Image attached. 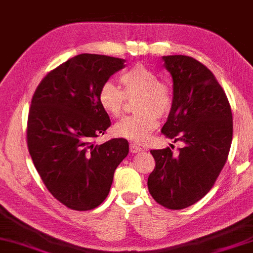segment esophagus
I'll return each mask as SVG.
<instances>
[{
	"label": "esophagus",
	"mask_w": 253,
	"mask_h": 253,
	"mask_svg": "<svg viewBox=\"0 0 253 253\" xmlns=\"http://www.w3.org/2000/svg\"><path fill=\"white\" fill-rule=\"evenodd\" d=\"M129 147H130V152H132V153H139V152L144 151V148L140 147V146L135 145V144H130Z\"/></svg>",
	"instance_id": "esophagus-1"
}]
</instances>
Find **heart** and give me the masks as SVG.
<instances>
[{
	"label": "heart",
	"mask_w": 253,
	"mask_h": 253,
	"mask_svg": "<svg viewBox=\"0 0 253 253\" xmlns=\"http://www.w3.org/2000/svg\"><path fill=\"white\" fill-rule=\"evenodd\" d=\"M125 93L113 81H106L99 90V102L107 113L119 117L126 96H136L135 109L140 113L124 118L114 126L115 134L136 142H145L158 126V117H164L172 107V93L159 77L147 67L138 65L120 75Z\"/></svg>",
	"instance_id": "1"
}]
</instances>
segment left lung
Segmentation results:
<instances>
[{
	"label": "left lung",
	"instance_id": "8db88e82",
	"mask_svg": "<svg viewBox=\"0 0 253 253\" xmlns=\"http://www.w3.org/2000/svg\"><path fill=\"white\" fill-rule=\"evenodd\" d=\"M173 82L172 107L161 132L181 141L179 154L151 151L156 169L147 186L158 204L171 210L193 205L211 190L229 156L232 112L214 75L185 55L163 56Z\"/></svg>",
	"mask_w": 253,
	"mask_h": 253
}]
</instances>
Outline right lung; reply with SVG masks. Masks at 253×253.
Listing matches in <instances>:
<instances>
[{
    "mask_svg": "<svg viewBox=\"0 0 253 253\" xmlns=\"http://www.w3.org/2000/svg\"><path fill=\"white\" fill-rule=\"evenodd\" d=\"M125 62L80 54L48 73L33 96L27 129L30 157L48 191L72 210L99 206L128 154L126 139L93 142L111 126L99 90Z\"/></svg>",
    "mask_w": 253,
    "mask_h": 253,
    "instance_id": "obj_1",
    "label": "right lung"
}]
</instances>
